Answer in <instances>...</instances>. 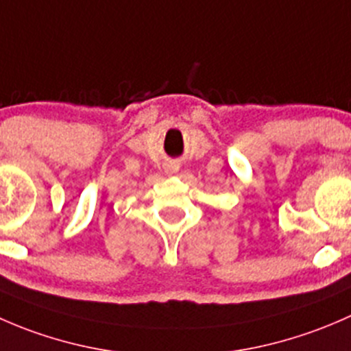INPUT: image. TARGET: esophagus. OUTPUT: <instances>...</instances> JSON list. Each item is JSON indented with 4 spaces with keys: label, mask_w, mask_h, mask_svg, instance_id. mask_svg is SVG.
<instances>
[{
    "label": "esophagus",
    "mask_w": 351,
    "mask_h": 351,
    "mask_svg": "<svg viewBox=\"0 0 351 351\" xmlns=\"http://www.w3.org/2000/svg\"><path fill=\"white\" fill-rule=\"evenodd\" d=\"M178 168H180V166H178V165H175V162H168V165L165 166L166 173H169V175H173V173L178 171Z\"/></svg>",
    "instance_id": "34e87169"
}]
</instances>
